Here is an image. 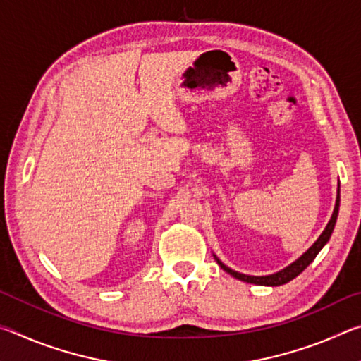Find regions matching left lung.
Masks as SVG:
<instances>
[{
  "mask_svg": "<svg viewBox=\"0 0 361 361\" xmlns=\"http://www.w3.org/2000/svg\"><path fill=\"white\" fill-rule=\"evenodd\" d=\"M338 213H339V189H338V197H336V205H334V212H333V215H331V219H329V223L326 224L325 231L322 232L319 239H317V242L307 250V252H305L301 256V258H298L295 262H291L290 266H286L285 269H282V271H279L276 274H271V276H261V277H258V276H245V274L232 271L231 267L223 264V262L219 261L216 256H215V259H216V262L219 264V267L223 269V271L231 274L232 277L242 280V282L255 283V285H266V286H279V285L288 283L290 280L298 277L299 274H301L304 269L307 267L310 262L315 259V256L319 255L320 250L326 245V242L329 240V237H331V234H333L336 219H338Z\"/></svg>",
  "mask_w": 361,
  "mask_h": 361,
  "instance_id": "1",
  "label": "left lung"
}]
</instances>
